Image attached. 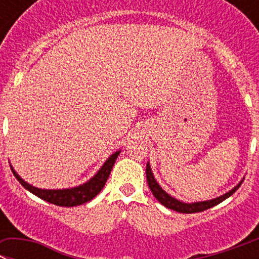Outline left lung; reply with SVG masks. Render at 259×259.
I'll list each match as a JSON object with an SVG mask.
<instances>
[{
    "label": "left lung",
    "mask_w": 259,
    "mask_h": 259,
    "mask_svg": "<svg viewBox=\"0 0 259 259\" xmlns=\"http://www.w3.org/2000/svg\"><path fill=\"white\" fill-rule=\"evenodd\" d=\"M146 176H147V183H148V186H150L151 191H152L153 193V196L158 200V202H161L164 206L171 209V210H176L178 211V213H186V214L199 213V211H204L209 208H213L214 205H218L220 202H222L223 200H226L227 197L231 196L232 193L236 192L237 188H239L240 186H241V183H243V181H241L239 185H237L236 187L232 188L230 192L225 193V195L217 197V199L208 200V201H201V202H192V204H185V202H181L179 200L174 199V197H171L170 195H167V193L165 192L160 186H158L156 179L153 178V174H152V170H151L150 164H147Z\"/></svg>",
    "instance_id": "left-lung-1"
}]
</instances>
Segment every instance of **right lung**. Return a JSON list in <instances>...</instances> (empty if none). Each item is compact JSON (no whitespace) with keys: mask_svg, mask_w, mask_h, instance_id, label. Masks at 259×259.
Returning <instances> with one entry per match:
<instances>
[{"mask_svg":"<svg viewBox=\"0 0 259 259\" xmlns=\"http://www.w3.org/2000/svg\"><path fill=\"white\" fill-rule=\"evenodd\" d=\"M118 155H120V151L111 155V157L104 162L101 170L89 182H86V183L78 186V187L68 188V190H41V188L33 187V186L28 185L27 182L23 181L15 173V170L13 167H11V170H13L14 176L19 181L20 185L24 188H27L29 192L38 196L39 199L45 200V201L50 202V204L58 205V206H77V205L85 204V202L93 200L98 193L101 192L102 188L106 185L109 174H111V170H112Z\"/></svg>","mask_w":259,"mask_h":259,"instance_id":"right-lung-1","label":"right lung"}]
</instances>
